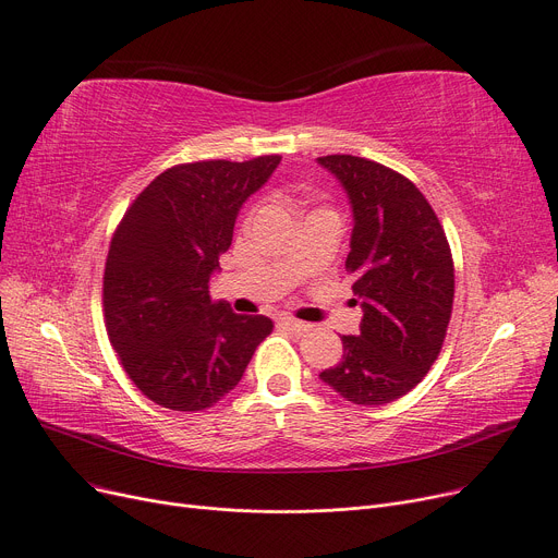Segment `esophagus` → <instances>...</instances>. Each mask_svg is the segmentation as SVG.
<instances>
[{"label": "esophagus", "instance_id": "1", "mask_svg": "<svg viewBox=\"0 0 558 558\" xmlns=\"http://www.w3.org/2000/svg\"><path fill=\"white\" fill-rule=\"evenodd\" d=\"M280 326H284L287 330L296 332V335H305L312 330V324H305V320H299V318H291V316H282L280 318Z\"/></svg>", "mask_w": 558, "mask_h": 558}]
</instances>
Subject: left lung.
Instances as JSON below:
<instances>
[{"instance_id":"8db88e82","label":"left lung","mask_w":558,"mask_h":558,"mask_svg":"<svg viewBox=\"0 0 558 558\" xmlns=\"http://www.w3.org/2000/svg\"><path fill=\"white\" fill-rule=\"evenodd\" d=\"M316 160L353 208L345 271L364 312L360 335L341 337L343 357L320 379L355 404H387L412 391L441 353L454 301L450 244L402 173L345 154Z\"/></svg>"}]
</instances>
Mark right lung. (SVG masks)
<instances>
[{"instance_id": "obj_1", "label": "right lung", "mask_w": 558, "mask_h": 558, "mask_svg": "<svg viewBox=\"0 0 558 558\" xmlns=\"http://www.w3.org/2000/svg\"><path fill=\"white\" fill-rule=\"evenodd\" d=\"M280 156L175 165L146 185L117 226L104 271L110 345L133 385L173 412H201L240 379L274 320L210 299L244 201Z\"/></svg>"}]
</instances>
